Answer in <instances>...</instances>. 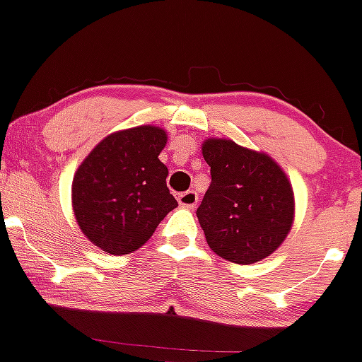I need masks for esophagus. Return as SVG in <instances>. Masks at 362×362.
Masks as SVG:
<instances>
[{"instance_id":"34e87169","label":"esophagus","mask_w":362,"mask_h":362,"mask_svg":"<svg viewBox=\"0 0 362 362\" xmlns=\"http://www.w3.org/2000/svg\"><path fill=\"white\" fill-rule=\"evenodd\" d=\"M178 203L185 208H194L198 204V194L194 191H185L182 194H178Z\"/></svg>"}]
</instances>
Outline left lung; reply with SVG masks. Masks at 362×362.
<instances>
[{"label": "left lung", "mask_w": 362, "mask_h": 362, "mask_svg": "<svg viewBox=\"0 0 362 362\" xmlns=\"http://www.w3.org/2000/svg\"><path fill=\"white\" fill-rule=\"evenodd\" d=\"M202 152L211 184L196 215L208 247L236 264L272 255L294 222V191L286 171L266 152L229 138H208Z\"/></svg>", "instance_id": "obj_1"}]
</instances>
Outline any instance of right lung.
<instances>
[{
	"mask_svg": "<svg viewBox=\"0 0 362 362\" xmlns=\"http://www.w3.org/2000/svg\"><path fill=\"white\" fill-rule=\"evenodd\" d=\"M168 134L136 126L105 136L76 168L71 206L80 231L112 255L138 250L178 206L159 160Z\"/></svg>",
	"mask_w": 362,
	"mask_h": 362,
	"instance_id": "obj_1",
	"label": "right lung"
}]
</instances>
